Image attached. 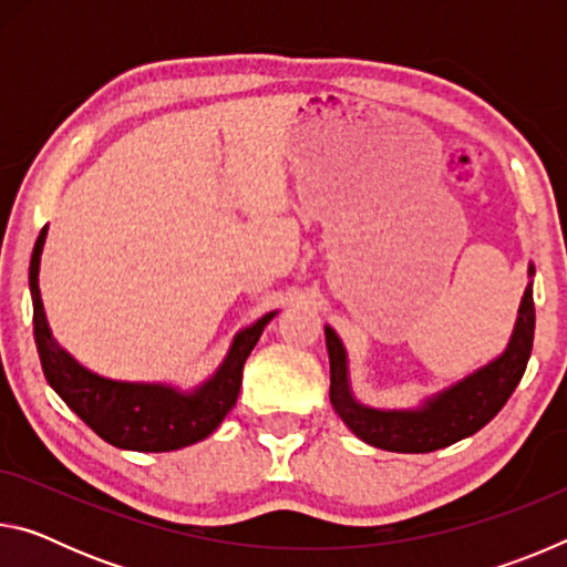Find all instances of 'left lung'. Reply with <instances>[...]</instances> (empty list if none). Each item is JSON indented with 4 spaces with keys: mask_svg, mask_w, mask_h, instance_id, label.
<instances>
[{
    "mask_svg": "<svg viewBox=\"0 0 567 567\" xmlns=\"http://www.w3.org/2000/svg\"><path fill=\"white\" fill-rule=\"evenodd\" d=\"M533 275L535 267L530 265L527 267L530 282L525 287L511 342L503 354L457 380L455 385L425 398L417 408L380 410L362 405L350 388L348 350L338 332L324 324V342L330 354V402L334 412L364 443L390 453H433L475 435L503 410L530 360L535 334Z\"/></svg>",
    "mask_w": 567,
    "mask_h": 567,
    "instance_id": "left-lung-1",
    "label": "left lung"
}]
</instances>
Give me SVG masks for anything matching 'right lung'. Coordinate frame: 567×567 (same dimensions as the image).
I'll return each mask as SVG.
<instances>
[{
  "label": "right lung",
  "mask_w": 567,
  "mask_h": 567,
  "mask_svg": "<svg viewBox=\"0 0 567 567\" xmlns=\"http://www.w3.org/2000/svg\"><path fill=\"white\" fill-rule=\"evenodd\" d=\"M47 227L40 233L30 262V292L34 307V342L44 378L70 410L110 445L137 453H169L195 445L213 435L219 422L235 408L243 368L277 312L239 330L213 378L195 390H179L165 382H124L102 378L76 362L52 338L40 295V262Z\"/></svg>",
  "instance_id": "1"
}]
</instances>
